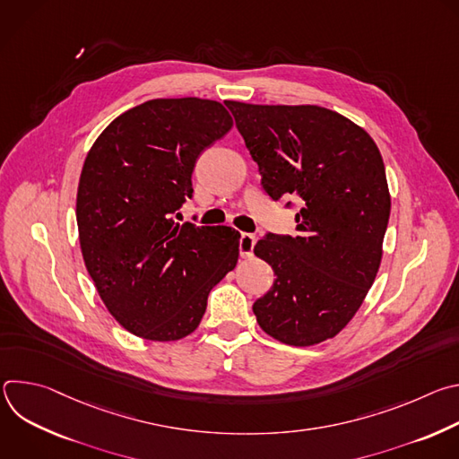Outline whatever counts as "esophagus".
<instances>
[{"label": "esophagus", "mask_w": 459, "mask_h": 459, "mask_svg": "<svg viewBox=\"0 0 459 459\" xmlns=\"http://www.w3.org/2000/svg\"><path fill=\"white\" fill-rule=\"evenodd\" d=\"M254 245H255V236L254 234H241L239 238V255L241 257H252L254 254Z\"/></svg>", "instance_id": "1"}]
</instances>
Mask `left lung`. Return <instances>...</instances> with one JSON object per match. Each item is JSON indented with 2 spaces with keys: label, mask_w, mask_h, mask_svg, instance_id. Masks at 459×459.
<instances>
[{
  "label": "left lung",
  "mask_w": 459,
  "mask_h": 459,
  "mask_svg": "<svg viewBox=\"0 0 459 459\" xmlns=\"http://www.w3.org/2000/svg\"><path fill=\"white\" fill-rule=\"evenodd\" d=\"M225 105L271 198L298 194L303 202L298 236L269 234L254 247L276 274L252 307L255 319L287 345L331 340L361 307L381 264L390 194L379 149L325 107Z\"/></svg>",
  "instance_id": "left-lung-1"
}]
</instances>
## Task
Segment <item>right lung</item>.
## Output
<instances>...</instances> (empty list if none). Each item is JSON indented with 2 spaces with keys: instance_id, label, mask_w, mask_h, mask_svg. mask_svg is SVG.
I'll return each mask as SVG.
<instances>
[{
  "instance_id": "obj_1",
  "label": "right lung",
  "mask_w": 459,
  "mask_h": 459,
  "mask_svg": "<svg viewBox=\"0 0 459 459\" xmlns=\"http://www.w3.org/2000/svg\"><path fill=\"white\" fill-rule=\"evenodd\" d=\"M230 128L218 101L151 100L117 116L85 158L76 198L85 267L112 317L143 340L198 329L211 289L238 264L234 229L174 221L195 160Z\"/></svg>"
}]
</instances>
